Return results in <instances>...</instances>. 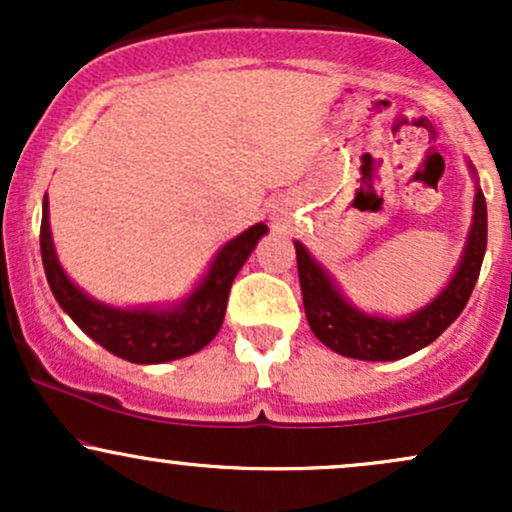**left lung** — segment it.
I'll return each mask as SVG.
<instances>
[{"label": "left lung", "instance_id": "left-lung-1", "mask_svg": "<svg viewBox=\"0 0 512 512\" xmlns=\"http://www.w3.org/2000/svg\"><path fill=\"white\" fill-rule=\"evenodd\" d=\"M293 245L305 317L315 337L337 354L358 361H397L436 342L460 317L472 296L486 252V199L477 187L472 228L448 286L431 303L402 320L368 315L354 308L337 289L330 272L313 260L308 248L298 240Z\"/></svg>", "mask_w": 512, "mask_h": 512}]
</instances>
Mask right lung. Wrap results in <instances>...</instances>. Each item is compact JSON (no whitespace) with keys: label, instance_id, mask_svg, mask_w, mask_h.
<instances>
[{"label":"right lung","instance_id":"add662e5","mask_svg":"<svg viewBox=\"0 0 512 512\" xmlns=\"http://www.w3.org/2000/svg\"><path fill=\"white\" fill-rule=\"evenodd\" d=\"M269 228L255 223L248 231L228 240L202 276L197 289L173 308H113L93 301L64 274L57 260L50 233L48 197L43 199V221H40V255L45 276L60 308L110 354L132 363H166L175 358L197 354L221 330L226 315L228 293L250 252L255 250Z\"/></svg>","mask_w":512,"mask_h":512}]
</instances>
